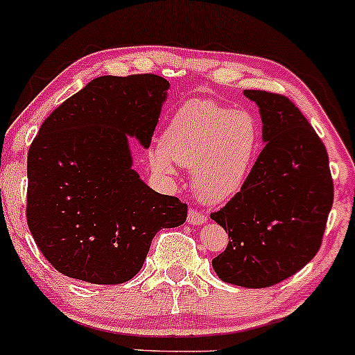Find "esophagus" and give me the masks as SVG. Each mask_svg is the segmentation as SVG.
Segmentation results:
<instances>
[{"label":"esophagus","instance_id":"1","mask_svg":"<svg viewBox=\"0 0 355 355\" xmlns=\"http://www.w3.org/2000/svg\"><path fill=\"white\" fill-rule=\"evenodd\" d=\"M208 221V216H206L202 211L199 209H191L188 213V223L189 225H194V226H201L205 225V223Z\"/></svg>","mask_w":355,"mask_h":355}]
</instances>
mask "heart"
Segmentation results:
<instances>
[{"mask_svg":"<svg viewBox=\"0 0 355 355\" xmlns=\"http://www.w3.org/2000/svg\"><path fill=\"white\" fill-rule=\"evenodd\" d=\"M260 147V124L253 112L213 101H191L174 112L164 144L150 153L161 173L176 164L193 167V188L202 201L221 202L238 193Z\"/></svg>","mask_w":355,"mask_h":355,"instance_id":"b5f03b06","label":"heart"}]
</instances>
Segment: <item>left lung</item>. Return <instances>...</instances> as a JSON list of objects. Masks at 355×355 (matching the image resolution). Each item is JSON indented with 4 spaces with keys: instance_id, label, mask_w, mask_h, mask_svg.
Returning <instances> with one entry per match:
<instances>
[{
    "instance_id": "8db88e82",
    "label": "left lung",
    "mask_w": 355,
    "mask_h": 355,
    "mask_svg": "<svg viewBox=\"0 0 355 355\" xmlns=\"http://www.w3.org/2000/svg\"><path fill=\"white\" fill-rule=\"evenodd\" d=\"M260 109L263 150L240 193L211 218L228 230V246L213 260L226 284L266 288L315 257L334 202L324 142L285 95L245 90Z\"/></svg>"
}]
</instances>
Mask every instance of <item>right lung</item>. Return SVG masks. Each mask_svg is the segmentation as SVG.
Returning a JSON list of instances; mask_svg holds the SVG:
<instances>
[{
    "label": "right lung",
    "instance_id": "obj_1",
    "mask_svg": "<svg viewBox=\"0 0 355 355\" xmlns=\"http://www.w3.org/2000/svg\"><path fill=\"white\" fill-rule=\"evenodd\" d=\"M169 82L153 73L94 78L40 127L28 150L26 221L55 270L95 285L129 282L162 228L188 205L132 169L129 137L149 147Z\"/></svg>",
    "mask_w": 355,
    "mask_h": 355
}]
</instances>
